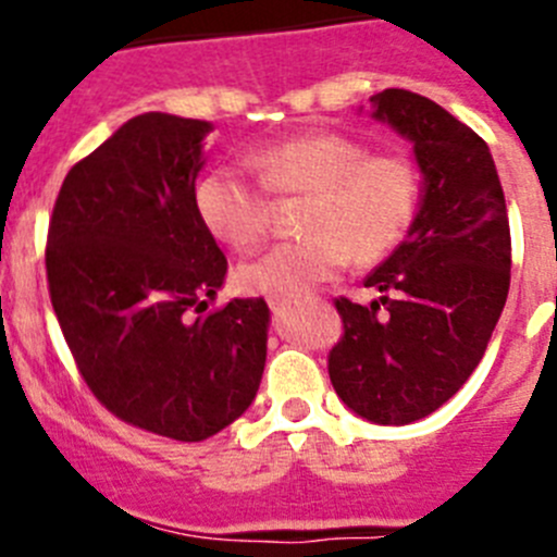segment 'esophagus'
Masks as SVG:
<instances>
[{
  "mask_svg": "<svg viewBox=\"0 0 557 557\" xmlns=\"http://www.w3.org/2000/svg\"><path fill=\"white\" fill-rule=\"evenodd\" d=\"M269 307H272L274 312H283L285 307H288V301H283V299H269Z\"/></svg>",
  "mask_w": 557,
  "mask_h": 557,
  "instance_id": "1",
  "label": "esophagus"
}]
</instances>
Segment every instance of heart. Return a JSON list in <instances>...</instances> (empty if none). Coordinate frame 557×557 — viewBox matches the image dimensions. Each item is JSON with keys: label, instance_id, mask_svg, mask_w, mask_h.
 <instances>
[{"label": "heart", "instance_id": "b5f03b06", "mask_svg": "<svg viewBox=\"0 0 557 557\" xmlns=\"http://www.w3.org/2000/svg\"><path fill=\"white\" fill-rule=\"evenodd\" d=\"M263 188L310 196L301 243L277 245L239 267V288L269 299H299L334 280L347 261L377 263L407 237L420 199L418 170L401 156L372 153L347 134H301L256 153ZM243 172L218 166L194 188L201 223L232 250H252L269 232V199Z\"/></svg>", "mask_w": 557, "mask_h": 557}]
</instances>
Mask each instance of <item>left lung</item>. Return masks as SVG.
<instances>
[{"label": "left lung", "instance_id": "left-lung-1", "mask_svg": "<svg viewBox=\"0 0 557 557\" xmlns=\"http://www.w3.org/2000/svg\"><path fill=\"white\" fill-rule=\"evenodd\" d=\"M369 102L374 121L412 145L423 183L407 239L363 283L380 301L336 299L345 336L329 374L358 418L407 425L450 401L485 356L507 305L512 243L485 139L404 88Z\"/></svg>", "mask_w": 557, "mask_h": 557}]
</instances>
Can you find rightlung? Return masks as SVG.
Returning <instances> with one entry per match:
<instances>
[{"label":"right lung","mask_w":557,"mask_h":557,"mask_svg":"<svg viewBox=\"0 0 557 557\" xmlns=\"http://www.w3.org/2000/svg\"><path fill=\"white\" fill-rule=\"evenodd\" d=\"M210 121L143 112L64 177L48 228V288L94 396L126 423L201 442L256 398L269 307L207 312L226 256L194 205Z\"/></svg>","instance_id":"obj_1"}]
</instances>
